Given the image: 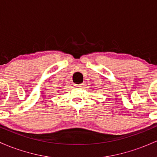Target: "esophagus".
I'll return each instance as SVG.
<instances>
[{
    "label": "esophagus",
    "mask_w": 157,
    "mask_h": 157,
    "mask_svg": "<svg viewBox=\"0 0 157 157\" xmlns=\"http://www.w3.org/2000/svg\"><path fill=\"white\" fill-rule=\"evenodd\" d=\"M83 83H81V84H75V87L77 88H82L83 86Z\"/></svg>",
    "instance_id": "esophagus-1"
}]
</instances>
